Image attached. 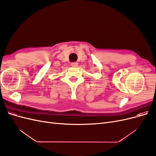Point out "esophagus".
<instances>
[{
	"label": "esophagus",
	"instance_id": "34e87169",
	"mask_svg": "<svg viewBox=\"0 0 156 156\" xmlns=\"http://www.w3.org/2000/svg\"><path fill=\"white\" fill-rule=\"evenodd\" d=\"M71 66H72V67L75 68V67H77V66H78V63L77 62H72V64H71Z\"/></svg>",
	"mask_w": 156,
	"mask_h": 156
}]
</instances>
